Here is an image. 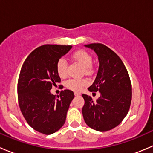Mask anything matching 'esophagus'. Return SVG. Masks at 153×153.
<instances>
[{
  "label": "esophagus",
  "instance_id": "1",
  "mask_svg": "<svg viewBox=\"0 0 153 153\" xmlns=\"http://www.w3.org/2000/svg\"><path fill=\"white\" fill-rule=\"evenodd\" d=\"M74 94H75V96H78V95H81V93H79V92H75V93H74Z\"/></svg>",
  "mask_w": 153,
  "mask_h": 153
}]
</instances>
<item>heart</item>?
Here are the masks:
<instances>
[{
    "label": "heart",
    "instance_id": "b5f03b06",
    "mask_svg": "<svg viewBox=\"0 0 153 153\" xmlns=\"http://www.w3.org/2000/svg\"><path fill=\"white\" fill-rule=\"evenodd\" d=\"M72 58L77 62L79 63L84 67V72L86 74L89 73L92 71L91 64L92 63V58L89 52L85 50L80 49L74 52L72 55ZM67 62L64 58L58 60L56 65L57 73L61 78H64L67 75ZM87 85V82L85 80L78 79H69L66 82V86L71 90L79 92L84 86Z\"/></svg>",
    "mask_w": 153,
    "mask_h": 153
}]
</instances>
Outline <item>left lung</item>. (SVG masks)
<instances>
[{
    "mask_svg": "<svg viewBox=\"0 0 153 153\" xmlns=\"http://www.w3.org/2000/svg\"><path fill=\"white\" fill-rule=\"evenodd\" d=\"M84 46L95 51L99 61L96 78L88 89L98 91L101 96L94 102L90 96L83 94V117L89 127L105 132L118 126L129 112L132 100L130 78L124 63L112 49L102 44Z\"/></svg>",
    "mask_w": 153,
    "mask_h": 153,
    "instance_id": "1",
    "label": "left lung"
}]
</instances>
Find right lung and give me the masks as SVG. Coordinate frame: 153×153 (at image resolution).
<instances>
[{"label":"right lung","mask_w":153,"mask_h":153,"mask_svg":"<svg viewBox=\"0 0 153 153\" xmlns=\"http://www.w3.org/2000/svg\"><path fill=\"white\" fill-rule=\"evenodd\" d=\"M72 46H41L32 51L24 61L18 82L20 109L29 126L35 130L50 135L62 127L66 121L74 92L62 90L60 96L50 92L52 86L61 82L57 73L58 60Z\"/></svg>","instance_id":"right-lung-1"}]
</instances>
